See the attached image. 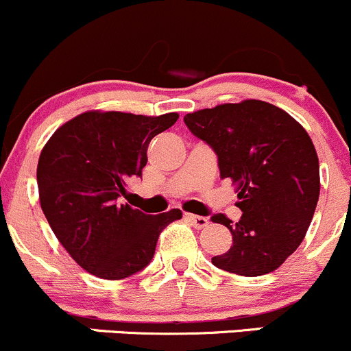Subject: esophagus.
I'll list each match as a JSON object with an SVG mask.
<instances>
[{
	"mask_svg": "<svg viewBox=\"0 0 351 351\" xmlns=\"http://www.w3.org/2000/svg\"><path fill=\"white\" fill-rule=\"evenodd\" d=\"M185 217L189 219V221L192 222V224H193V228H197V229H204V228H207V224H208V219H207V217H202V215L185 214Z\"/></svg>",
	"mask_w": 351,
	"mask_h": 351,
	"instance_id": "esophagus-1",
	"label": "esophagus"
}]
</instances>
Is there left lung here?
Segmentation results:
<instances>
[{
    "instance_id": "1",
    "label": "left lung",
    "mask_w": 351,
    "mask_h": 351,
    "mask_svg": "<svg viewBox=\"0 0 351 351\" xmlns=\"http://www.w3.org/2000/svg\"><path fill=\"white\" fill-rule=\"evenodd\" d=\"M193 136L217 154L221 178L236 185L243 215L224 214L232 246L212 263L229 274L260 277L277 270L299 247L319 198V159L295 119L261 100L224 104L186 113Z\"/></svg>"
}]
</instances>
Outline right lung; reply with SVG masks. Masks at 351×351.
I'll use <instances>...</instances> for the list:
<instances>
[{"instance_id": "right-lung-1", "label": "right lung", "mask_w": 351, "mask_h": 351, "mask_svg": "<svg viewBox=\"0 0 351 351\" xmlns=\"http://www.w3.org/2000/svg\"><path fill=\"white\" fill-rule=\"evenodd\" d=\"M178 113L159 117L84 112L59 127L37 166L40 207L56 238L95 277L122 280L151 263L159 234L182 210L149 215L120 204L132 176H143L151 139Z\"/></svg>"}]
</instances>
